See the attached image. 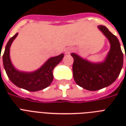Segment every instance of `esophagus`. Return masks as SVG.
<instances>
[{
	"label": "esophagus",
	"mask_w": 126,
	"mask_h": 126,
	"mask_svg": "<svg viewBox=\"0 0 126 126\" xmlns=\"http://www.w3.org/2000/svg\"><path fill=\"white\" fill-rule=\"evenodd\" d=\"M72 50H73V49L71 47H67V48L65 49V54H69L72 51Z\"/></svg>",
	"instance_id": "esophagus-1"
}]
</instances>
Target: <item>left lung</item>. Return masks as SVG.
<instances>
[{
	"label": "left lung",
	"mask_w": 126,
	"mask_h": 126,
	"mask_svg": "<svg viewBox=\"0 0 126 126\" xmlns=\"http://www.w3.org/2000/svg\"><path fill=\"white\" fill-rule=\"evenodd\" d=\"M97 27L110 45L103 61L92 62L77 53L71 54L74 59L73 71L75 81L79 86L89 91H97L110 86L118 77L123 67V53L117 37L105 26L99 25Z\"/></svg>",
	"instance_id": "obj_1"
}]
</instances>
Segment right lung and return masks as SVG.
<instances>
[{
    "instance_id": "right-lung-1",
    "label": "right lung",
    "mask_w": 126,
    "mask_h": 126,
    "mask_svg": "<svg viewBox=\"0 0 126 126\" xmlns=\"http://www.w3.org/2000/svg\"><path fill=\"white\" fill-rule=\"evenodd\" d=\"M17 35L18 33L17 32L9 40L2 55L3 65L7 76L11 82L18 88L29 92L40 91L47 88L53 81V69L62 61L64 54L61 53L57 56L50 57L36 71L31 72L19 71L15 68L10 56L11 45Z\"/></svg>"
}]
</instances>
